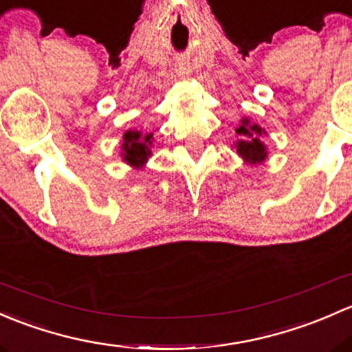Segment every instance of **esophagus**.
Returning <instances> with one entry per match:
<instances>
[{
    "instance_id": "esophagus-1",
    "label": "esophagus",
    "mask_w": 352,
    "mask_h": 352,
    "mask_svg": "<svg viewBox=\"0 0 352 352\" xmlns=\"http://www.w3.org/2000/svg\"><path fill=\"white\" fill-rule=\"evenodd\" d=\"M190 74H191V71L186 64H181V66L177 67V76H179V78H188Z\"/></svg>"
}]
</instances>
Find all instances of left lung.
Masks as SVG:
<instances>
[{
  "mask_svg": "<svg viewBox=\"0 0 352 352\" xmlns=\"http://www.w3.org/2000/svg\"><path fill=\"white\" fill-rule=\"evenodd\" d=\"M235 133H237L239 139L234 142V149L244 159L245 164H263L267 157L266 144L263 142L266 130L257 125V123L249 120L248 117H244L239 123L237 129H235Z\"/></svg>",
  "mask_w": 352,
  "mask_h": 352,
  "instance_id": "1",
  "label": "left lung"
}]
</instances>
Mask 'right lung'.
Returning a JSON list of instances; mask_svg holds the SVG:
<instances>
[{
	"mask_svg": "<svg viewBox=\"0 0 352 352\" xmlns=\"http://www.w3.org/2000/svg\"><path fill=\"white\" fill-rule=\"evenodd\" d=\"M152 142L154 135L144 133L142 130L129 129L123 133L122 142V159L133 169H142L152 155Z\"/></svg>",
	"mask_w": 352,
	"mask_h": 352,
	"instance_id": "add662e5",
	"label": "right lung"
}]
</instances>
